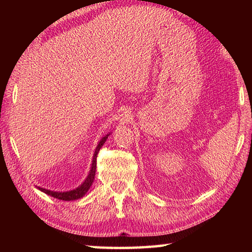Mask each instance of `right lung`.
Returning <instances> with one entry per match:
<instances>
[{
    "mask_svg": "<svg viewBox=\"0 0 252 252\" xmlns=\"http://www.w3.org/2000/svg\"><path fill=\"white\" fill-rule=\"evenodd\" d=\"M108 136H109V134L105 135L104 138L102 139L101 141L99 142V144H97V147L95 149V152H94V156H93L91 171H90V173H89L88 178L85 179V181L79 188H76V189L72 190V191H66V192H54V191L46 190V189H43V188H40V187H37V189L41 190L42 192H44L46 194L51 195V197L57 198L59 200H65V201H71V200H78L80 198H82L83 195L88 192V190L90 189V187L92 186V183H93V180H94L95 170H96V157H97V153H99L101 147L103 146L104 142L106 141Z\"/></svg>",
    "mask_w": 252,
    "mask_h": 252,
    "instance_id": "add662e5",
    "label": "right lung"
}]
</instances>
